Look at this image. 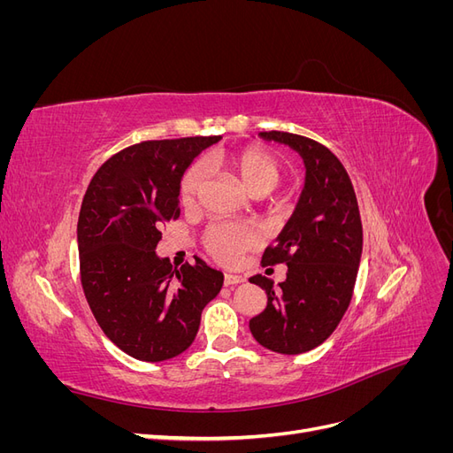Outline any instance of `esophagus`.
I'll return each instance as SVG.
<instances>
[{
  "instance_id": "obj_1",
  "label": "esophagus",
  "mask_w": 453,
  "mask_h": 453,
  "mask_svg": "<svg viewBox=\"0 0 453 453\" xmlns=\"http://www.w3.org/2000/svg\"><path fill=\"white\" fill-rule=\"evenodd\" d=\"M245 278L243 276H238V273H225V285L230 287V285H238V283H243Z\"/></svg>"
}]
</instances>
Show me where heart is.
Wrapping results in <instances>:
<instances>
[{
  "label": "heart",
  "mask_w": 453,
  "mask_h": 453,
  "mask_svg": "<svg viewBox=\"0 0 453 453\" xmlns=\"http://www.w3.org/2000/svg\"><path fill=\"white\" fill-rule=\"evenodd\" d=\"M211 166H223L234 172L243 188L251 196H265L283 180V164L278 157L258 147H242L230 153L213 155L208 158ZM203 185V168L200 164H193L181 177V202L187 208L198 202L200 190ZM257 243V232L245 225H226L219 223L210 226L205 234V245L210 253L225 265H234L242 251L251 250Z\"/></svg>",
  "instance_id": "obj_1"
}]
</instances>
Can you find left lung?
<instances>
[{
	"mask_svg": "<svg viewBox=\"0 0 453 453\" xmlns=\"http://www.w3.org/2000/svg\"><path fill=\"white\" fill-rule=\"evenodd\" d=\"M258 138L291 147L306 168L295 213L263 265L287 266L285 281H250L266 291V308L250 321L260 346L283 355L304 353L334 333L353 295L363 253L357 198L342 162L325 145L289 132H258Z\"/></svg>",
	"mask_w": 453,
	"mask_h": 453,
	"instance_id": "obj_1",
	"label": "left lung"
}]
</instances>
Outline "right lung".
Listing matches in <instances>:
<instances>
[{
  "mask_svg": "<svg viewBox=\"0 0 453 453\" xmlns=\"http://www.w3.org/2000/svg\"><path fill=\"white\" fill-rule=\"evenodd\" d=\"M221 140L143 142L102 164L77 223L81 283L104 334L130 357L166 361L195 342L200 315L223 287L219 272L196 265L173 270L157 255L162 225L180 217L185 170Z\"/></svg>",
  "mask_w": 453,
  "mask_h": 453,
  "instance_id": "1",
  "label": "right lung"
}]
</instances>
